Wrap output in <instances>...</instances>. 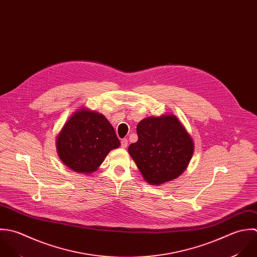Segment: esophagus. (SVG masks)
Segmentation results:
<instances>
[{
    "mask_svg": "<svg viewBox=\"0 0 257 257\" xmlns=\"http://www.w3.org/2000/svg\"><path fill=\"white\" fill-rule=\"evenodd\" d=\"M120 146H121L122 149H125L127 147V140L126 139H122L120 141Z\"/></svg>",
    "mask_w": 257,
    "mask_h": 257,
    "instance_id": "34e87169",
    "label": "esophagus"
}]
</instances>
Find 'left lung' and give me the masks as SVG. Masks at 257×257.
<instances>
[{"label":"left lung","instance_id":"8db88e82","mask_svg":"<svg viewBox=\"0 0 257 257\" xmlns=\"http://www.w3.org/2000/svg\"><path fill=\"white\" fill-rule=\"evenodd\" d=\"M137 133L139 140L130 145L128 154L149 183H166L186 170L194 151L193 141L175 115L144 118Z\"/></svg>","mask_w":257,"mask_h":257}]
</instances>
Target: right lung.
<instances>
[{"instance_id":"1","label":"right lung","mask_w":257,"mask_h":257,"mask_svg":"<svg viewBox=\"0 0 257 257\" xmlns=\"http://www.w3.org/2000/svg\"><path fill=\"white\" fill-rule=\"evenodd\" d=\"M57 152L72 171H96L111 150L120 146L112 125L101 113L81 108L74 112L57 137Z\"/></svg>"}]
</instances>
